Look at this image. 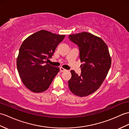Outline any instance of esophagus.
Wrapping results in <instances>:
<instances>
[{
    "label": "esophagus",
    "instance_id": "obj_1",
    "mask_svg": "<svg viewBox=\"0 0 129 129\" xmlns=\"http://www.w3.org/2000/svg\"><path fill=\"white\" fill-rule=\"evenodd\" d=\"M60 71L61 72H64V71H67V70L65 69H64L63 68L60 67Z\"/></svg>",
    "mask_w": 129,
    "mask_h": 129
}]
</instances>
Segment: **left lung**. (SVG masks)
<instances>
[{
	"instance_id": "left-lung-1",
	"label": "left lung",
	"mask_w": 129,
	"mask_h": 129,
	"mask_svg": "<svg viewBox=\"0 0 129 129\" xmlns=\"http://www.w3.org/2000/svg\"><path fill=\"white\" fill-rule=\"evenodd\" d=\"M71 41L79 47L81 74L71 70L68 85L70 91L83 97L92 94L102 84L112 64L108 48L100 37L83 32L69 35Z\"/></svg>"
}]
</instances>
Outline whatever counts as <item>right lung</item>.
Segmentation results:
<instances>
[{"label": "right lung", "mask_w": 129, "mask_h": 129, "mask_svg": "<svg viewBox=\"0 0 129 129\" xmlns=\"http://www.w3.org/2000/svg\"><path fill=\"white\" fill-rule=\"evenodd\" d=\"M65 35L41 30L29 36L21 46L16 64L20 77L26 88L34 93L49 88L59 68L51 66L46 59L52 57Z\"/></svg>", "instance_id": "right-lung-1"}]
</instances>
